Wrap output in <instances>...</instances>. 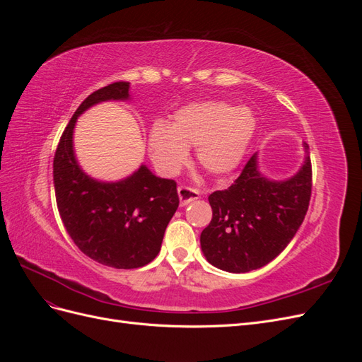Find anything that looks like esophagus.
Masks as SVG:
<instances>
[{
	"label": "esophagus",
	"mask_w": 362,
	"mask_h": 362,
	"mask_svg": "<svg viewBox=\"0 0 362 362\" xmlns=\"http://www.w3.org/2000/svg\"><path fill=\"white\" fill-rule=\"evenodd\" d=\"M178 196H180V202L181 205H187L192 201H196L201 198V192L198 189L187 187V185H180L178 187Z\"/></svg>",
	"instance_id": "obj_1"
}]
</instances>
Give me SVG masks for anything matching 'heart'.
Listing matches in <instances>:
<instances>
[{
    "label": "heart",
    "instance_id": "b5f03b06",
    "mask_svg": "<svg viewBox=\"0 0 362 362\" xmlns=\"http://www.w3.org/2000/svg\"><path fill=\"white\" fill-rule=\"evenodd\" d=\"M257 117L249 107L225 101L196 103L173 115L170 125L156 122L149 131V151L157 168L177 173L187 161V148L196 146V158L213 175L234 170L255 136Z\"/></svg>",
    "mask_w": 362,
    "mask_h": 362
}]
</instances>
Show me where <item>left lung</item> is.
Instances as JSON below:
<instances>
[{"mask_svg": "<svg viewBox=\"0 0 362 362\" xmlns=\"http://www.w3.org/2000/svg\"><path fill=\"white\" fill-rule=\"evenodd\" d=\"M308 152V144H303ZM311 158L287 181H270L252 156L226 190L208 196L213 218L201 234L205 258L217 269L246 273L259 269L287 247L308 211Z\"/></svg>", "mask_w": 362, "mask_h": 362, "instance_id": "left-lung-1", "label": "left lung"}]
</instances>
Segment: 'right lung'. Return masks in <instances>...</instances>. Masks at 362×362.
<instances>
[{
    "label": "right lung",
    "mask_w": 362,
    "mask_h": 362,
    "mask_svg": "<svg viewBox=\"0 0 362 362\" xmlns=\"http://www.w3.org/2000/svg\"><path fill=\"white\" fill-rule=\"evenodd\" d=\"M129 83L116 81L93 92L76 108L54 156V190L62 222L78 249L115 269L144 267L161 247L164 231L180 205L177 182L158 178L146 166L117 182L96 181L80 169L72 134L87 108L128 100Z\"/></svg>",
    "instance_id": "add662e5"
}]
</instances>
